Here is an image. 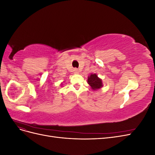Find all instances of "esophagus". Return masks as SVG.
Wrapping results in <instances>:
<instances>
[{
  "label": "esophagus",
  "instance_id": "34e87169",
  "mask_svg": "<svg viewBox=\"0 0 155 155\" xmlns=\"http://www.w3.org/2000/svg\"><path fill=\"white\" fill-rule=\"evenodd\" d=\"M74 74H78L79 73V70L78 69H74Z\"/></svg>",
  "mask_w": 155,
  "mask_h": 155
}]
</instances>
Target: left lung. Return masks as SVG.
<instances>
[{"instance_id":"1","label":"left lung","mask_w":155,"mask_h":155,"mask_svg":"<svg viewBox=\"0 0 155 155\" xmlns=\"http://www.w3.org/2000/svg\"><path fill=\"white\" fill-rule=\"evenodd\" d=\"M87 83L91 87V88L94 91H96L103 87L102 79L97 76L96 74H91L88 76Z\"/></svg>"}]
</instances>
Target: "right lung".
Wrapping results in <instances>:
<instances>
[{
	"mask_svg": "<svg viewBox=\"0 0 155 155\" xmlns=\"http://www.w3.org/2000/svg\"><path fill=\"white\" fill-rule=\"evenodd\" d=\"M61 85H63V83H61Z\"/></svg>",
	"mask_w": 155,
	"mask_h": 155,
	"instance_id": "right-lung-1",
	"label": "right lung"
}]
</instances>
